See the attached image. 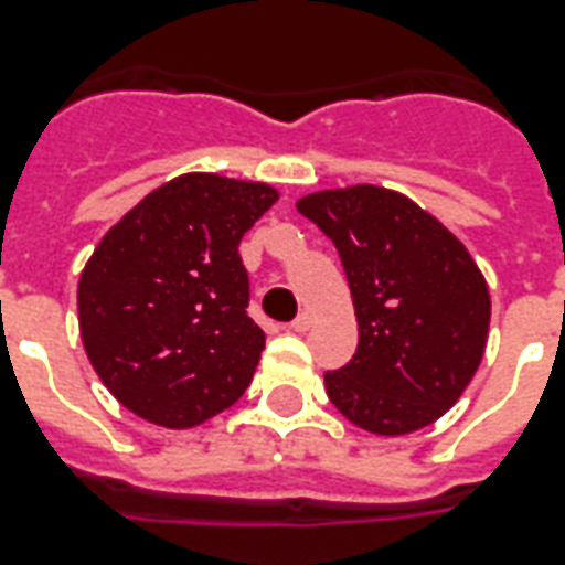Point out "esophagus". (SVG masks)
I'll return each mask as SVG.
<instances>
[{"label": "esophagus", "instance_id": "34e87169", "mask_svg": "<svg viewBox=\"0 0 565 565\" xmlns=\"http://www.w3.org/2000/svg\"><path fill=\"white\" fill-rule=\"evenodd\" d=\"M310 319H313V317H310L308 310H305V313H299V317H296V319H292V322H290V331H299V334H301V331H308V328H310Z\"/></svg>", "mask_w": 565, "mask_h": 565}]
</instances>
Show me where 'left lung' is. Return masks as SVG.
<instances>
[{"label":"left lung","mask_w":565,"mask_h":565,"mask_svg":"<svg viewBox=\"0 0 565 565\" xmlns=\"http://www.w3.org/2000/svg\"><path fill=\"white\" fill-rule=\"evenodd\" d=\"M296 207L340 252L358 313V352L326 372L328 398L384 437L439 419L472 381L490 331V290L463 243L407 195L372 184Z\"/></svg>","instance_id":"left-lung-1"}]
</instances>
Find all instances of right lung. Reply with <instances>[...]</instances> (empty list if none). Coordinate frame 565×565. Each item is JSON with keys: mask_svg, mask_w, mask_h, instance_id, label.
<instances>
[{"mask_svg": "<svg viewBox=\"0 0 565 565\" xmlns=\"http://www.w3.org/2000/svg\"><path fill=\"white\" fill-rule=\"evenodd\" d=\"M269 184L190 172L102 237L78 281V326L102 384L163 428H193L252 384L266 337L248 317L239 239Z\"/></svg>", "mask_w": 565, "mask_h": 565, "instance_id": "1", "label": "right lung"}]
</instances>
